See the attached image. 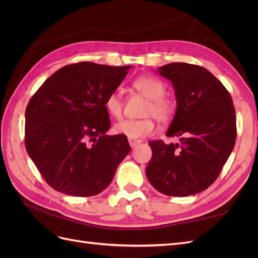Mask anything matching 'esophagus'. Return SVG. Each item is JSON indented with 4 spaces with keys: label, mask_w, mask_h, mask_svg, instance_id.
<instances>
[{
    "label": "esophagus",
    "mask_w": 258,
    "mask_h": 258,
    "mask_svg": "<svg viewBox=\"0 0 258 258\" xmlns=\"http://www.w3.org/2000/svg\"><path fill=\"white\" fill-rule=\"evenodd\" d=\"M140 143H141V141H140V140H132V139H129V144H130V146L134 148V147H136L137 145H139Z\"/></svg>",
    "instance_id": "esophagus-1"
}]
</instances>
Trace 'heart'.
I'll list each match as a JSON object with an SVG mask.
<instances>
[{"mask_svg":"<svg viewBox=\"0 0 258 258\" xmlns=\"http://www.w3.org/2000/svg\"><path fill=\"white\" fill-rule=\"evenodd\" d=\"M132 85L142 96L150 100V104L145 110L146 116H154L161 122H167L172 118L175 105L172 101L165 97L166 86L161 81L153 76H140L135 80ZM105 108L107 113L114 118L121 117L123 101L119 90H115L107 96L105 100ZM155 128L154 119L148 117V118L140 120H120L114 126V131L116 135L132 140H139L153 135Z\"/></svg>","mask_w":258,"mask_h":258,"instance_id":"heart-1","label":"heart"}]
</instances>
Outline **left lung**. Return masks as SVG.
Returning <instances> with one entry per match:
<instances>
[{
  "label": "left lung",
  "instance_id": "left-lung-1",
  "mask_svg": "<svg viewBox=\"0 0 258 258\" xmlns=\"http://www.w3.org/2000/svg\"><path fill=\"white\" fill-rule=\"evenodd\" d=\"M158 73L173 85L176 111L166 136L179 138V143H148L153 156L146 176L163 195L189 196L214 183L231 154L235 106L224 85L205 68L174 62Z\"/></svg>",
  "mask_w": 258,
  "mask_h": 258
}]
</instances>
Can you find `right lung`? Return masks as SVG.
<instances>
[{
  "label": "right lung",
  "instance_id": "add662e5",
  "mask_svg": "<svg viewBox=\"0 0 258 258\" xmlns=\"http://www.w3.org/2000/svg\"><path fill=\"white\" fill-rule=\"evenodd\" d=\"M131 66L80 62L59 69L31 98L26 148L45 181L57 191L89 197L111 184L131 151L123 136H107L105 100Z\"/></svg>",
  "mask_w": 258,
  "mask_h": 258
}]
</instances>
